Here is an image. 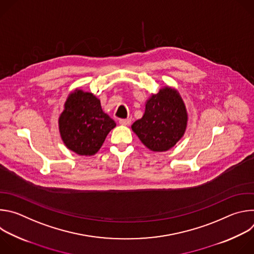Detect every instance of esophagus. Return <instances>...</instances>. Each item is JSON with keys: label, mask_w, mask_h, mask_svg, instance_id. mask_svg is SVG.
<instances>
[{"label": "esophagus", "mask_w": 254, "mask_h": 254, "mask_svg": "<svg viewBox=\"0 0 254 254\" xmlns=\"http://www.w3.org/2000/svg\"><path fill=\"white\" fill-rule=\"evenodd\" d=\"M130 123H131L130 119H122V120H120V124L122 126H129Z\"/></svg>", "instance_id": "1"}]
</instances>
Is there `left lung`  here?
Here are the masks:
<instances>
[{
  "instance_id": "8db88e82",
  "label": "left lung",
  "mask_w": 254,
  "mask_h": 254,
  "mask_svg": "<svg viewBox=\"0 0 254 254\" xmlns=\"http://www.w3.org/2000/svg\"><path fill=\"white\" fill-rule=\"evenodd\" d=\"M187 124L182 97L177 89L165 86L147 100L142 118L132 124L131 129L149 150L166 152L183 137Z\"/></svg>"
}]
</instances>
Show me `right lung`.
Returning <instances> with one entry per match:
<instances>
[{"instance_id": "obj_1", "label": "right lung", "mask_w": 254, "mask_h": 254, "mask_svg": "<svg viewBox=\"0 0 254 254\" xmlns=\"http://www.w3.org/2000/svg\"><path fill=\"white\" fill-rule=\"evenodd\" d=\"M58 126L67 149L79 156H93L117 125L102 111L100 100L95 95L75 89L64 103Z\"/></svg>"}]
</instances>
